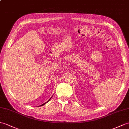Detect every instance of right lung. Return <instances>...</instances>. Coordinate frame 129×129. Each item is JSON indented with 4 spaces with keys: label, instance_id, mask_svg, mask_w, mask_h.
Segmentation results:
<instances>
[{
    "label": "right lung",
    "instance_id": "1",
    "mask_svg": "<svg viewBox=\"0 0 129 129\" xmlns=\"http://www.w3.org/2000/svg\"><path fill=\"white\" fill-rule=\"evenodd\" d=\"M52 97H51V98H50V99H49V100H48V101L47 102H46V103H43V104H41V105H40V107H41V106H43V105H44V104H46V103H47V102H49V101H50V99H51V98H52ZM40 106H39V107H40Z\"/></svg>",
    "mask_w": 129,
    "mask_h": 129
}]
</instances>
